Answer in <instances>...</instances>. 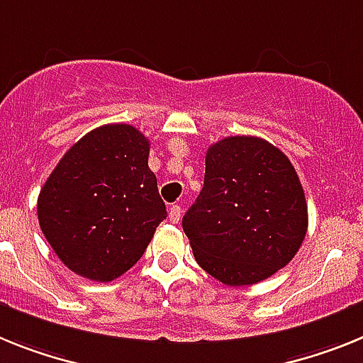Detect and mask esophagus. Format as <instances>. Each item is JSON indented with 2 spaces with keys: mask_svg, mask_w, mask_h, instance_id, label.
<instances>
[{
  "mask_svg": "<svg viewBox=\"0 0 363 363\" xmlns=\"http://www.w3.org/2000/svg\"><path fill=\"white\" fill-rule=\"evenodd\" d=\"M168 216H169V220H172V223H179V219H181V216H182V208L179 206V204H173V206H169Z\"/></svg>",
  "mask_w": 363,
  "mask_h": 363,
  "instance_id": "esophagus-1",
  "label": "esophagus"
}]
</instances>
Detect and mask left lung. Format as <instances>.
<instances>
[{"instance_id":"obj_1","label":"left lung","mask_w":363,"mask_h":363,"mask_svg":"<svg viewBox=\"0 0 363 363\" xmlns=\"http://www.w3.org/2000/svg\"><path fill=\"white\" fill-rule=\"evenodd\" d=\"M307 226L303 186L281 150L257 137L208 147L203 190L182 217L201 269L228 286L263 281L296 256Z\"/></svg>"}]
</instances>
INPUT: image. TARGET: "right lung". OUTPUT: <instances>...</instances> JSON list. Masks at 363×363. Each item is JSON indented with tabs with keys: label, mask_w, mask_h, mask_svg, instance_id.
I'll use <instances>...</instances> for the list:
<instances>
[{
	"label": "right lung",
	"mask_w": 363,
	"mask_h": 363,
	"mask_svg": "<svg viewBox=\"0 0 363 363\" xmlns=\"http://www.w3.org/2000/svg\"><path fill=\"white\" fill-rule=\"evenodd\" d=\"M147 157L150 140L137 128L107 124L56 164L38 197V220L69 270L106 283L143 257L168 216Z\"/></svg>",
	"instance_id": "obj_1"
}]
</instances>
